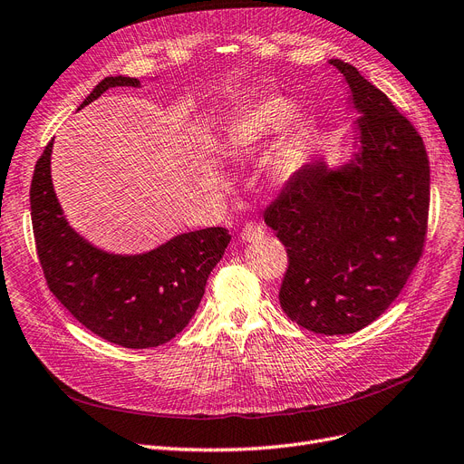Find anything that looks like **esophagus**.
Returning <instances> with one entry per match:
<instances>
[{"mask_svg":"<svg viewBox=\"0 0 464 464\" xmlns=\"http://www.w3.org/2000/svg\"><path fill=\"white\" fill-rule=\"evenodd\" d=\"M242 239L244 242H256V239H261L265 236V228L261 225H256V222H246V227L242 228Z\"/></svg>","mask_w":464,"mask_h":464,"instance_id":"obj_1","label":"esophagus"}]
</instances>
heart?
Masks as SVG:
<instances>
[{
  "label": "heart",
  "instance_id": "obj_1",
  "mask_svg": "<svg viewBox=\"0 0 464 464\" xmlns=\"http://www.w3.org/2000/svg\"><path fill=\"white\" fill-rule=\"evenodd\" d=\"M295 108L289 99L268 95L239 110L232 120L225 123L217 150L232 160H246L255 156L261 148L282 131L291 121ZM304 160L303 133H287L276 144L270 156V173L276 180L291 179Z\"/></svg>",
  "mask_w": 464,
  "mask_h": 464
}]
</instances>
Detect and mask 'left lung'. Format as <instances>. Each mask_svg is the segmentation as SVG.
<instances>
[{"instance_id":"8db88e82","label":"left lung","mask_w":464,"mask_h":464,"mask_svg":"<svg viewBox=\"0 0 464 464\" xmlns=\"http://www.w3.org/2000/svg\"><path fill=\"white\" fill-rule=\"evenodd\" d=\"M348 83L360 148L346 165L296 171L265 211L287 247L280 304L301 327L348 335L391 306L422 255L430 165L417 129L381 89L331 59Z\"/></svg>"}]
</instances>
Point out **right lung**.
<instances>
[{
  "instance_id": "add662e5",
  "label": "right lung",
  "mask_w": 464,
  "mask_h": 464,
  "mask_svg": "<svg viewBox=\"0 0 464 464\" xmlns=\"http://www.w3.org/2000/svg\"><path fill=\"white\" fill-rule=\"evenodd\" d=\"M137 78H104L78 110L110 87H139ZM53 140L30 184L32 228L47 285L91 333L125 348H152L188 325L208 277L230 244L227 228L171 237L140 255H114L91 246L63 215L51 180Z\"/></svg>"
}]
</instances>
